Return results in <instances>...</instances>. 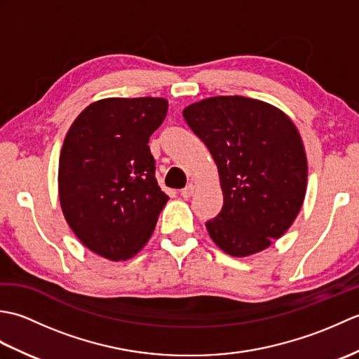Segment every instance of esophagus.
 I'll return each mask as SVG.
<instances>
[{
  "mask_svg": "<svg viewBox=\"0 0 359 359\" xmlns=\"http://www.w3.org/2000/svg\"><path fill=\"white\" fill-rule=\"evenodd\" d=\"M193 193H194V185H193V184L187 185V187L180 191L182 197H185V199H188V197H191V196H193Z\"/></svg>",
  "mask_w": 359,
  "mask_h": 359,
  "instance_id": "34e87169",
  "label": "esophagus"
}]
</instances>
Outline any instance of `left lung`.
I'll return each mask as SVG.
<instances>
[{"label": "left lung", "instance_id": "8db88e82", "mask_svg": "<svg viewBox=\"0 0 359 359\" xmlns=\"http://www.w3.org/2000/svg\"><path fill=\"white\" fill-rule=\"evenodd\" d=\"M184 117L217 165L224 207L208 220L212 242L234 257L269 248L299 212L307 189V157L288 116L255 98L210 97Z\"/></svg>", "mask_w": 359, "mask_h": 359}]
</instances>
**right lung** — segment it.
Returning <instances> with one entry per match:
<instances>
[{
  "label": "right lung",
  "instance_id": "1",
  "mask_svg": "<svg viewBox=\"0 0 359 359\" xmlns=\"http://www.w3.org/2000/svg\"><path fill=\"white\" fill-rule=\"evenodd\" d=\"M166 112L165 98H103L66 134L58 166L65 219L83 245L109 261L139 253L170 199L148 147Z\"/></svg>",
  "mask_w": 359,
  "mask_h": 359
}]
</instances>
